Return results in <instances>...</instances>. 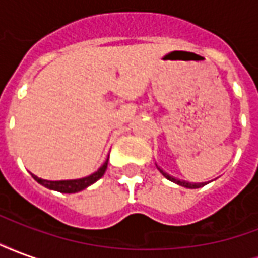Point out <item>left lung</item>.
<instances>
[{"label":"left lung","mask_w":258,"mask_h":258,"mask_svg":"<svg viewBox=\"0 0 258 258\" xmlns=\"http://www.w3.org/2000/svg\"><path fill=\"white\" fill-rule=\"evenodd\" d=\"M159 168V171L166 177L167 179H170L171 182H175L177 185H181V186H184V188H189V189H196V188H200V186H203V185H206V182H202V184H192V182H188V181H181V179L178 178H174V177H171V175H168L167 173H164L162 168Z\"/></svg>","instance_id":"left-lung-1"}]
</instances>
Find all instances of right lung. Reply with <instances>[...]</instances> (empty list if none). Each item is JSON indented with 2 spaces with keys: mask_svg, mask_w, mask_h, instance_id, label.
<instances>
[{
  "mask_svg": "<svg viewBox=\"0 0 258 258\" xmlns=\"http://www.w3.org/2000/svg\"><path fill=\"white\" fill-rule=\"evenodd\" d=\"M107 162H109V157L106 159V162L102 164L98 171H95L94 174H91L88 177H84V178L80 179H68V181H47V179L38 178L37 175L31 174L33 178L36 179L38 184H41L42 186H45L48 189L58 190V192H62V194H76V192H80V190L88 188L90 185H92L94 182H96L98 179L101 178L102 175L105 174L107 168Z\"/></svg>",
  "mask_w": 258,
  "mask_h": 258,
  "instance_id": "1",
  "label": "right lung"
}]
</instances>
